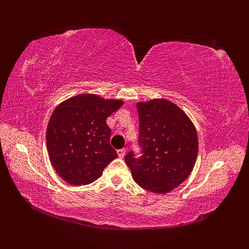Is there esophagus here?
Wrapping results in <instances>:
<instances>
[{
  "mask_svg": "<svg viewBox=\"0 0 249 249\" xmlns=\"http://www.w3.org/2000/svg\"><path fill=\"white\" fill-rule=\"evenodd\" d=\"M125 153H126L125 148H120V149L117 150V155H118L119 158H124V155H125Z\"/></svg>",
  "mask_w": 249,
  "mask_h": 249,
  "instance_id": "esophagus-1",
  "label": "esophagus"
}]
</instances>
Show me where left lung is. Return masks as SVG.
<instances>
[{
  "label": "left lung",
  "mask_w": 249,
  "mask_h": 249,
  "mask_svg": "<svg viewBox=\"0 0 249 249\" xmlns=\"http://www.w3.org/2000/svg\"><path fill=\"white\" fill-rule=\"evenodd\" d=\"M139 158L124 161L135 182L154 193H167L190 176L198 153L195 126L176 104L163 99L138 103Z\"/></svg>",
  "instance_id": "8db88e82"
}]
</instances>
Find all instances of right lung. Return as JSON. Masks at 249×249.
<instances>
[{
  "mask_svg": "<svg viewBox=\"0 0 249 249\" xmlns=\"http://www.w3.org/2000/svg\"><path fill=\"white\" fill-rule=\"evenodd\" d=\"M124 105L82 93L59 104L47 129V148L57 175L71 185H87L117 158L106 120Z\"/></svg>",
  "mask_w": 249,
  "mask_h": 249,
  "instance_id": "obj_1",
  "label": "right lung"
}]
</instances>
